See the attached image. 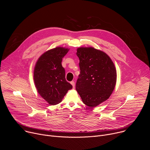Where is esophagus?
<instances>
[{
    "label": "esophagus",
    "instance_id": "34e87169",
    "mask_svg": "<svg viewBox=\"0 0 150 150\" xmlns=\"http://www.w3.org/2000/svg\"><path fill=\"white\" fill-rule=\"evenodd\" d=\"M71 83L72 84V85L73 86V88H74V87H75V82H74V81H71Z\"/></svg>",
    "mask_w": 150,
    "mask_h": 150
}]
</instances>
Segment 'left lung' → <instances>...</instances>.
Instances as JSON below:
<instances>
[{
  "instance_id": "1",
  "label": "left lung",
  "mask_w": 150,
  "mask_h": 150,
  "mask_svg": "<svg viewBox=\"0 0 150 150\" xmlns=\"http://www.w3.org/2000/svg\"><path fill=\"white\" fill-rule=\"evenodd\" d=\"M76 54L79 59L80 74L76 90L83 103L94 108L108 100L116 82V71L109 56L93 47H81Z\"/></svg>"
}]
</instances>
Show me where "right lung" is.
<instances>
[{"label":"right lung","instance_id":"1","mask_svg":"<svg viewBox=\"0 0 150 150\" xmlns=\"http://www.w3.org/2000/svg\"><path fill=\"white\" fill-rule=\"evenodd\" d=\"M68 49L56 47L42 54L36 63L34 80L39 94L50 105L60 103L72 85L65 78L62 60Z\"/></svg>","mask_w":150,"mask_h":150}]
</instances>
